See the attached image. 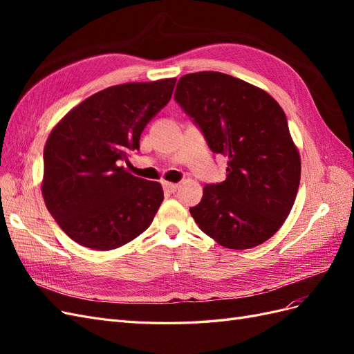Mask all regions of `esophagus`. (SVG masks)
Returning a JSON list of instances; mask_svg holds the SVG:
<instances>
[{"label": "esophagus", "mask_w": 354, "mask_h": 354, "mask_svg": "<svg viewBox=\"0 0 354 354\" xmlns=\"http://www.w3.org/2000/svg\"><path fill=\"white\" fill-rule=\"evenodd\" d=\"M162 186H164V190L168 192V194H174V192L178 189V185H176V183H168V181H164Z\"/></svg>", "instance_id": "1"}]
</instances>
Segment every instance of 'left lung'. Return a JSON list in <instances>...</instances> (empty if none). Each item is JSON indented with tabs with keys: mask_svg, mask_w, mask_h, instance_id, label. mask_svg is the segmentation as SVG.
Listing matches in <instances>:
<instances>
[{
	"mask_svg": "<svg viewBox=\"0 0 354 354\" xmlns=\"http://www.w3.org/2000/svg\"><path fill=\"white\" fill-rule=\"evenodd\" d=\"M174 99L211 151L229 159L226 180L207 185L190 208L199 229L230 250L270 239L291 212L301 176L279 103L252 84L211 71L181 77Z\"/></svg>",
	"mask_w": 354,
	"mask_h": 354,
	"instance_id": "1",
	"label": "left lung"
}]
</instances>
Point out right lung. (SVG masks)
Masks as SVG:
<instances>
[{
	"label": "right lung",
	"instance_id": "obj_1",
	"mask_svg": "<svg viewBox=\"0 0 354 354\" xmlns=\"http://www.w3.org/2000/svg\"><path fill=\"white\" fill-rule=\"evenodd\" d=\"M176 78L104 88L75 106L44 147L41 190L60 229L91 250L120 248L142 234L164 201L158 181L121 167L147 122L169 102Z\"/></svg>",
	"mask_w": 354,
	"mask_h": 354
}]
</instances>
